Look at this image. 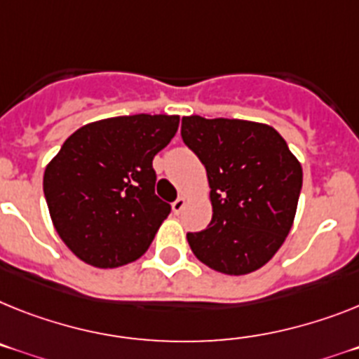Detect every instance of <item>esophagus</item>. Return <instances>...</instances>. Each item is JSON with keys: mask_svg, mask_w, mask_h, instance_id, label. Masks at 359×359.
Segmentation results:
<instances>
[{"mask_svg": "<svg viewBox=\"0 0 359 359\" xmlns=\"http://www.w3.org/2000/svg\"><path fill=\"white\" fill-rule=\"evenodd\" d=\"M184 206H186V197H179L173 204H171V208H173V213H177V215H179L182 210H184Z\"/></svg>", "mask_w": 359, "mask_h": 359, "instance_id": "1", "label": "esophagus"}]
</instances>
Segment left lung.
Returning <instances> with one entry per match:
<instances>
[{
  "label": "left lung",
  "mask_w": 359,
  "mask_h": 359,
  "mask_svg": "<svg viewBox=\"0 0 359 359\" xmlns=\"http://www.w3.org/2000/svg\"><path fill=\"white\" fill-rule=\"evenodd\" d=\"M180 135L206 168L213 215L188 233L195 257L228 276H245L281 248L296 217L303 170L266 123L184 116Z\"/></svg>",
  "instance_id": "obj_1"
}]
</instances>
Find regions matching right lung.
I'll list each match as a JSON object with an SVG mask.
<instances>
[{
	"instance_id": "right-lung-1",
	"label": "right lung",
	"mask_w": 359,
	"mask_h": 359,
	"mask_svg": "<svg viewBox=\"0 0 359 359\" xmlns=\"http://www.w3.org/2000/svg\"><path fill=\"white\" fill-rule=\"evenodd\" d=\"M177 114H131L87 123L47 164L43 194L58 236L96 268L144 255L171 206L155 195L153 156L179 129Z\"/></svg>"
}]
</instances>
